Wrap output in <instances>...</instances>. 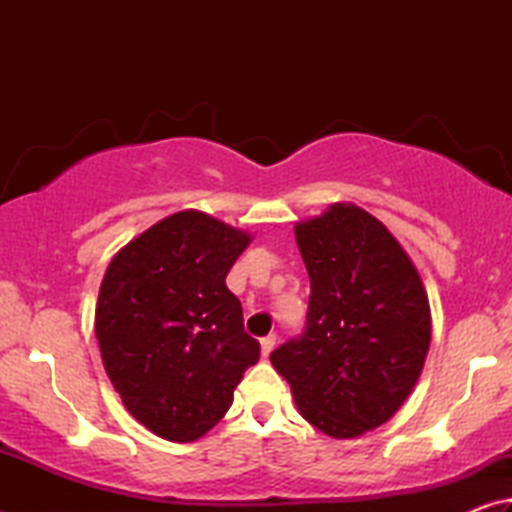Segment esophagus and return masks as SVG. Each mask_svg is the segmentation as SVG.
<instances>
[{"label":"esophagus","mask_w":512,"mask_h":512,"mask_svg":"<svg viewBox=\"0 0 512 512\" xmlns=\"http://www.w3.org/2000/svg\"><path fill=\"white\" fill-rule=\"evenodd\" d=\"M275 341H277V336L275 334H268V336H264L262 341H259V348H262V357L266 359L268 354L273 352V348H275Z\"/></svg>","instance_id":"34e87169"}]
</instances>
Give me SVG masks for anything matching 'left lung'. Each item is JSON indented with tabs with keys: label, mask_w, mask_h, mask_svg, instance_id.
Wrapping results in <instances>:
<instances>
[{
	"label": "left lung",
	"mask_w": 512,
	"mask_h": 512,
	"mask_svg": "<svg viewBox=\"0 0 512 512\" xmlns=\"http://www.w3.org/2000/svg\"><path fill=\"white\" fill-rule=\"evenodd\" d=\"M311 296L307 329L271 354L302 418L332 438L388 422L418 384L431 309L400 241L354 203L296 223Z\"/></svg>",
	"instance_id": "obj_1"
}]
</instances>
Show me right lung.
<instances>
[{"label":"right lung","mask_w":512,"mask_h":512,"mask_svg":"<svg viewBox=\"0 0 512 512\" xmlns=\"http://www.w3.org/2000/svg\"><path fill=\"white\" fill-rule=\"evenodd\" d=\"M250 232L183 210L110 259L94 332L108 377L133 418L171 443L205 436L232 406L259 343L225 275Z\"/></svg>","instance_id":"add662e5"}]
</instances>
